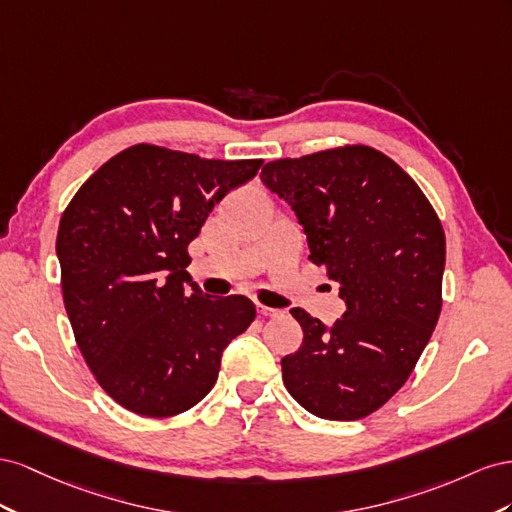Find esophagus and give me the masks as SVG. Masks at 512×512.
<instances>
[{
	"mask_svg": "<svg viewBox=\"0 0 512 512\" xmlns=\"http://www.w3.org/2000/svg\"><path fill=\"white\" fill-rule=\"evenodd\" d=\"M257 313L264 315V317H276L281 311L279 309H272V306H264V304H257Z\"/></svg>",
	"mask_w": 512,
	"mask_h": 512,
	"instance_id": "1",
	"label": "esophagus"
}]
</instances>
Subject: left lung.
<instances>
[{
  "label": "left lung",
  "instance_id": "obj_1",
  "mask_svg": "<svg viewBox=\"0 0 512 512\" xmlns=\"http://www.w3.org/2000/svg\"><path fill=\"white\" fill-rule=\"evenodd\" d=\"M261 180L296 212L309 259L347 304L330 330L291 309L304 339L281 360L283 384L319 418L369 416L407 382L440 317V218L410 175L369 145L272 160Z\"/></svg>",
  "mask_w": 512,
  "mask_h": 512
}]
</instances>
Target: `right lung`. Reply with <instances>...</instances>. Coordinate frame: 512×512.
Listing matches in <instances>:
<instances>
[{
  "instance_id": "right-lung-1",
  "label": "right lung",
  "mask_w": 512,
  "mask_h": 512,
  "mask_svg": "<svg viewBox=\"0 0 512 512\" xmlns=\"http://www.w3.org/2000/svg\"><path fill=\"white\" fill-rule=\"evenodd\" d=\"M261 158H201L137 143L83 182L62 214L57 259L75 341L109 397L169 418L212 390L225 347L255 319L244 296L191 283V244Z\"/></svg>"
}]
</instances>
